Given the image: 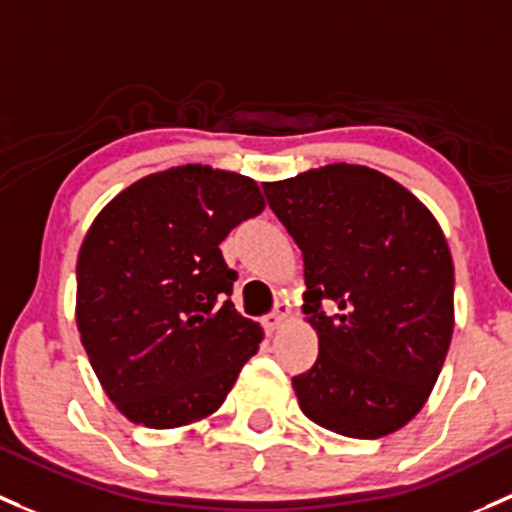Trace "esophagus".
I'll return each mask as SVG.
<instances>
[{
	"label": "esophagus",
	"mask_w": 512,
	"mask_h": 512,
	"mask_svg": "<svg viewBox=\"0 0 512 512\" xmlns=\"http://www.w3.org/2000/svg\"><path fill=\"white\" fill-rule=\"evenodd\" d=\"M287 319H289V306L277 304V309H274L272 314H267L265 319H262V324H265L267 331H277L279 326H284V321Z\"/></svg>",
	"instance_id": "34e87169"
}]
</instances>
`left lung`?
Masks as SVG:
<instances>
[{"label":"left lung","mask_w":512,"mask_h":512,"mask_svg":"<svg viewBox=\"0 0 512 512\" xmlns=\"http://www.w3.org/2000/svg\"><path fill=\"white\" fill-rule=\"evenodd\" d=\"M262 188L304 255V319L319 336L314 368L292 380L301 412L343 437L397 432L429 400L454 333L437 218L395 179L343 161Z\"/></svg>","instance_id":"left-lung-1"}]
</instances>
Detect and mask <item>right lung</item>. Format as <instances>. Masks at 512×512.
Segmentation results:
<instances>
[{
	"label": "right lung",
	"mask_w": 512,
	"mask_h": 512,
	"mask_svg": "<svg viewBox=\"0 0 512 512\" xmlns=\"http://www.w3.org/2000/svg\"><path fill=\"white\" fill-rule=\"evenodd\" d=\"M265 211L250 176L203 164L134 181L98 213L78 252L75 324L105 395L129 422L206 419L265 338L235 311L220 242Z\"/></svg>",
	"instance_id": "obj_1"
}]
</instances>
